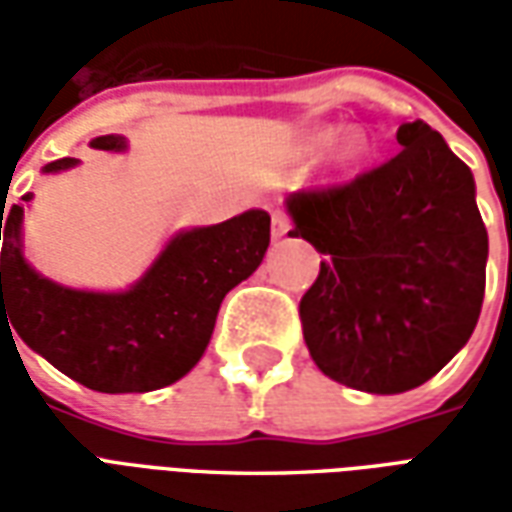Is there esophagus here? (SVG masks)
Returning <instances> with one entry per match:
<instances>
[{
    "instance_id": "1",
    "label": "esophagus",
    "mask_w": 512,
    "mask_h": 512,
    "mask_svg": "<svg viewBox=\"0 0 512 512\" xmlns=\"http://www.w3.org/2000/svg\"><path fill=\"white\" fill-rule=\"evenodd\" d=\"M293 230V222H290V216L288 213H282V211H274L271 213V235L274 238H285V235Z\"/></svg>"
}]
</instances>
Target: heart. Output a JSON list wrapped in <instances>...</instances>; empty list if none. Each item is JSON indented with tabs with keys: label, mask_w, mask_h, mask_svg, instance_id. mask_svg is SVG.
Instances as JSON below:
<instances>
[{
	"label": "heart",
	"mask_w": 512,
	"mask_h": 512,
	"mask_svg": "<svg viewBox=\"0 0 512 512\" xmlns=\"http://www.w3.org/2000/svg\"><path fill=\"white\" fill-rule=\"evenodd\" d=\"M334 128H321V131H315V134L307 139V145H304V156H318L321 150L332 145V156H329V164H332L334 172H351L356 169L362 161L367 158V136L362 131H345L340 134L332 143L334 138Z\"/></svg>",
	"instance_id": "1"
}]
</instances>
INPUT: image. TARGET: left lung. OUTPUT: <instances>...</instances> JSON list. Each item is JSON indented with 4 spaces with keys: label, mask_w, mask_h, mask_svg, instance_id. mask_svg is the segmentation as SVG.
Listing matches in <instances>:
<instances>
[{
    "label": "left lung",
    "mask_w": 512,
    "mask_h": 512,
    "mask_svg": "<svg viewBox=\"0 0 512 512\" xmlns=\"http://www.w3.org/2000/svg\"><path fill=\"white\" fill-rule=\"evenodd\" d=\"M397 145L345 186L285 200L288 235L323 255L299 304L312 362L373 395L436 376L469 343L485 293L488 233L472 169L422 120L397 128Z\"/></svg>",
    "instance_id": "obj_1"
}]
</instances>
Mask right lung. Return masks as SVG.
I'll return each instance as SVG.
<instances>
[{
  "label": "right lung",
  "mask_w": 512,
  "mask_h": 512,
  "mask_svg": "<svg viewBox=\"0 0 512 512\" xmlns=\"http://www.w3.org/2000/svg\"><path fill=\"white\" fill-rule=\"evenodd\" d=\"M90 145L120 153L126 136H95ZM76 164L60 158L43 172ZM21 222L24 205L7 213L2 208L0 326L7 312L35 354L106 395L153 392L186 376L211 343L222 299L255 274L271 241V216L252 208L222 224L175 233L139 282L120 293H98L40 277L24 257Z\"/></svg>",
  "instance_id": "1"
}]
</instances>
